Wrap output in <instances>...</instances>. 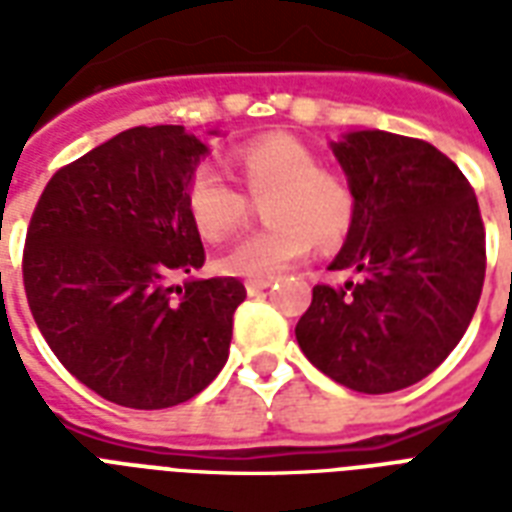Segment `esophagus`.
<instances>
[{"label": "esophagus", "mask_w": 512, "mask_h": 512, "mask_svg": "<svg viewBox=\"0 0 512 512\" xmlns=\"http://www.w3.org/2000/svg\"><path fill=\"white\" fill-rule=\"evenodd\" d=\"M273 284V279H249L247 281V292L249 295H257V292H263Z\"/></svg>", "instance_id": "obj_1"}]
</instances>
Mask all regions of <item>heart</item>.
Segmentation results:
<instances>
[{"label":"heart","mask_w":512,"mask_h":512,"mask_svg":"<svg viewBox=\"0 0 512 512\" xmlns=\"http://www.w3.org/2000/svg\"><path fill=\"white\" fill-rule=\"evenodd\" d=\"M236 170L252 193L273 191L265 215L273 225L247 233L217 260V268L241 279H271L303 260L313 247H335L353 220L350 188L319 167L311 148L289 135H265L236 154ZM185 204L196 231L207 241H223L247 220V196L204 164L188 183Z\"/></svg>","instance_id":"heart-1"}]
</instances>
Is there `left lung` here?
I'll use <instances>...</instances> for the list:
<instances>
[{
	"mask_svg": "<svg viewBox=\"0 0 512 512\" xmlns=\"http://www.w3.org/2000/svg\"><path fill=\"white\" fill-rule=\"evenodd\" d=\"M332 154L353 196L345 244L313 287L297 345L316 369L358 393H393L428 377L462 340L486 273L476 193L425 140L345 132Z\"/></svg>",
	"mask_w": 512,
	"mask_h": 512,
	"instance_id": "8db88e82",
	"label": "left lung"
}]
</instances>
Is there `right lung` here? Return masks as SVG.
Wrapping results in <instances>:
<instances>
[{
    "label": "right lung",
    "mask_w": 512,
    "mask_h": 512,
    "mask_svg": "<svg viewBox=\"0 0 512 512\" xmlns=\"http://www.w3.org/2000/svg\"><path fill=\"white\" fill-rule=\"evenodd\" d=\"M207 154L180 124L119 132L52 175L28 225L36 327L76 380L119 406L183 404L228 361L247 289L191 276L204 247L185 193Z\"/></svg>",
    "instance_id": "1"
}]
</instances>
